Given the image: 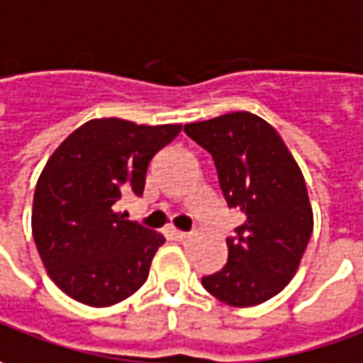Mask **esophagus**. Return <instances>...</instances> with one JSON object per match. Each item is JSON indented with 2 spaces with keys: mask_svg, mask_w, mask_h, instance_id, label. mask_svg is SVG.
<instances>
[{
  "mask_svg": "<svg viewBox=\"0 0 363 363\" xmlns=\"http://www.w3.org/2000/svg\"><path fill=\"white\" fill-rule=\"evenodd\" d=\"M170 235H172L174 240H179V242H182V240H186V238H189V233H184V231H181V229H170Z\"/></svg>",
  "mask_w": 363,
  "mask_h": 363,
  "instance_id": "esophagus-1",
  "label": "esophagus"
}]
</instances>
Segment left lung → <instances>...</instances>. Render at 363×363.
I'll list each match as a JSON object with an SVG mask.
<instances>
[{
    "label": "left lung",
    "instance_id": "obj_1",
    "mask_svg": "<svg viewBox=\"0 0 363 363\" xmlns=\"http://www.w3.org/2000/svg\"><path fill=\"white\" fill-rule=\"evenodd\" d=\"M215 160L229 207L242 211L228 238V264L201 282L229 307H254L296 274L313 233V207L294 156L274 128L250 111L186 123Z\"/></svg>",
    "mask_w": 363,
    "mask_h": 363
}]
</instances>
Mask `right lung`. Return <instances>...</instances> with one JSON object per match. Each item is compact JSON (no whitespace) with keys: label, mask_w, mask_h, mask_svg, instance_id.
<instances>
[{"label":"right lung","mask_w":363,"mask_h":363,"mask_svg":"<svg viewBox=\"0 0 363 363\" xmlns=\"http://www.w3.org/2000/svg\"><path fill=\"white\" fill-rule=\"evenodd\" d=\"M181 130V123L91 119L52 152L34 191L32 235L65 294L111 307L146 282L164 235L128 221L118 203L142 195L152 158Z\"/></svg>","instance_id":"obj_1"}]
</instances>
